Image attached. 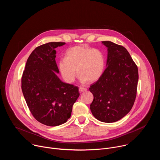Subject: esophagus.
<instances>
[{
	"label": "esophagus",
	"instance_id": "esophagus-1",
	"mask_svg": "<svg viewBox=\"0 0 160 160\" xmlns=\"http://www.w3.org/2000/svg\"><path fill=\"white\" fill-rule=\"evenodd\" d=\"M87 90V89L86 88H84V87H79L80 92H86Z\"/></svg>",
	"mask_w": 160,
	"mask_h": 160
}]
</instances>
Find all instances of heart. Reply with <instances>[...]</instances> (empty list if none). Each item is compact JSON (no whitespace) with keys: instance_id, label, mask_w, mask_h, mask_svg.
Segmentation results:
<instances>
[{"instance_id":"heart-1","label":"heart","mask_w":160,"mask_h":160,"mask_svg":"<svg viewBox=\"0 0 160 160\" xmlns=\"http://www.w3.org/2000/svg\"><path fill=\"white\" fill-rule=\"evenodd\" d=\"M58 66L62 78L68 83L74 82L77 70L81 82L93 83L104 72L105 58L98 49L77 45L66 51L65 58L59 61Z\"/></svg>"}]
</instances>
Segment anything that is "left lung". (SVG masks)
Instances as JSON below:
<instances>
[{"label": "left lung", "instance_id": "obj_1", "mask_svg": "<svg viewBox=\"0 0 160 160\" xmlns=\"http://www.w3.org/2000/svg\"><path fill=\"white\" fill-rule=\"evenodd\" d=\"M102 43L108 48V66L102 77L90 86L89 90L94 96L90 108L98 120L112 123L124 117L133 107L138 68L122 45L110 41Z\"/></svg>", "mask_w": 160, "mask_h": 160}]
</instances>
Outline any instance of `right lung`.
Here are the masks:
<instances>
[{
	"instance_id": "1",
	"label": "right lung",
	"mask_w": 160,
	"mask_h": 160,
	"mask_svg": "<svg viewBox=\"0 0 160 160\" xmlns=\"http://www.w3.org/2000/svg\"><path fill=\"white\" fill-rule=\"evenodd\" d=\"M65 42H49L37 47L27 59L21 89L33 117L47 126L67 122L80 96L78 87L62 82L57 76L56 51Z\"/></svg>"
}]
</instances>
